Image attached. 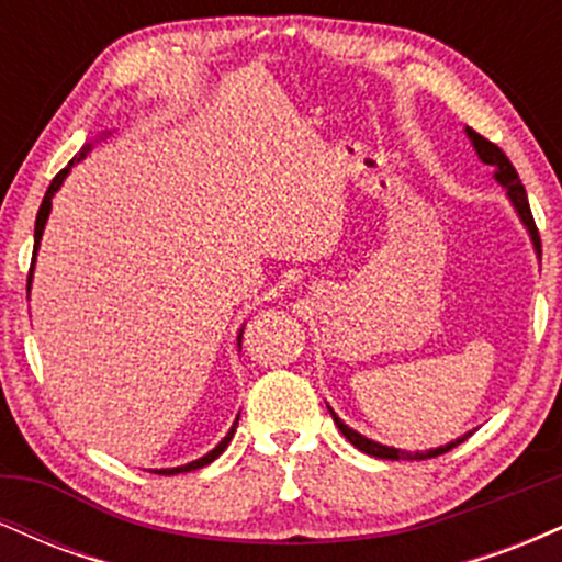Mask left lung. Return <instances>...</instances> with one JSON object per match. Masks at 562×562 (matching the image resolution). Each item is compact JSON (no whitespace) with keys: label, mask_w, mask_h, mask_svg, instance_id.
I'll return each instance as SVG.
<instances>
[{"label":"left lung","mask_w":562,"mask_h":562,"mask_svg":"<svg viewBox=\"0 0 562 562\" xmlns=\"http://www.w3.org/2000/svg\"><path fill=\"white\" fill-rule=\"evenodd\" d=\"M468 137L473 139L475 150H479V156H481L483 164L494 166V169H496V173H494L496 182L507 187V195H509V200H513V205H515V211H518V216L524 218V224L528 227V232H531L533 248H537V254L541 256V240H539L537 222H533V216H531V205H528V198H526L524 182H520V177H518V171H515V166L509 164V158L505 156V153H502V147H499V145H494L492 139L483 137V134L473 132V128H468ZM333 420H335V425H338V428H340V434H344V436L348 438V441L353 443V447H357L359 451H364V454L380 457V460H430V457L447 454L449 449L460 447V443L465 441V438L470 436V434H465L462 438H457V441L447 443V447H438V449H430V451H415V454H412V451H402V449H393V447H383V443H375V441H370V438L359 436L357 430L348 428V425L340 423L338 417H335V415H333Z\"/></svg>","instance_id":"obj_1"}]
</instances>
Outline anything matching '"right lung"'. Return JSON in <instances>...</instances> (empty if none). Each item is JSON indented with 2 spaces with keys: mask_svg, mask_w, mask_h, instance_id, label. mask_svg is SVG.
<instances>
[{
  "mask_svg": "<svg viewBox=\"0 0 562 562\" xmlns=\"http://www.w3.org/2000/svg\"><path fill=\"white\" fill-rule=\"evenodd\" d=\"M87 153V150H83ZM83 153H81V158H83ZM76 160V158H74ZM74 160H70V164L66 166V169L63 171H57L55 173V179L53 182H49V187H47V192H44V200H42V205H38V214H36V227H34V256H31V269H29V282H31V272H34V259H36V248H38V240H42V232H44V224H47V216H49V209H53V195L57 190H60V184H63V179L68 177V171H70V166H74ZM240 338H243V333H240ZM237 420H240V417H237ZM237 420H235V425H232L229 428V434L224 436V441L218 443V447L214 449V451H209V454L205 457H200V460H195V462H190V465H182V468H171V470H156L158 475H177V473H190V470H198V468H203V465H209V462H214L218 454H222L224 449H227V443L232 441V436H235V428H237Z\"/></svg>",
  "mask_w": 562,
  "mask_h": 562,
  "instance_id": "1",
  "label": "right lung"
}]
</instances>
